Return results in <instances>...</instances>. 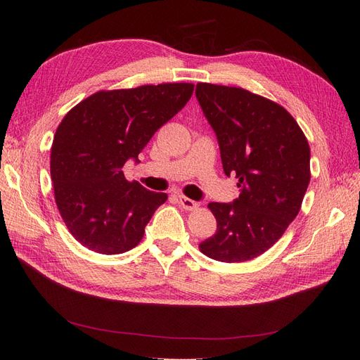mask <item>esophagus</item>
I'll return each mask as SVG.
<instances>
[{
  "label": "esophagus",
  "instance_id": "1",
  "mask_svg": "<svg viewBox=\"0 0 360 360\" xmlns=\"http://www.w3.org/2000/svg\"><path fill=\"white\" fill-rule=\"evenodd\" d=\"M179 202H180V205L183 207L184 210H195L198 207L197 201H193V200H191L188 197H183V195H180V197H179Z\"/></svg>",
  "mask_w": 360,
  "mask_h": 360
}]
</instances>
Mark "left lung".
<instances>
[{
    "instance_id": "obj_1",
    "label": "left lung",
    "mask_w": 360,
    "mask_h": 360,
    "mask_svg": "<svg viewBox=\"0 0 360 360\" xmlns=\"http://www.w3.org/2000/svg\"><path fill=\"white\" fill-rule=\"evenodd\" d=\"M197 99L217 136L224 172L238 179L234 202H210L216 234L200 250L242 263L274 246L297 216L311 180V150L296 120L240 86L200 82Z\"/></svg>"
}]
</instances>
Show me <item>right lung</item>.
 I'll return each instance as SVG.
<instances>
[{
	"instance_id": "right-lung-1",
	"label": "right lung",
	"mask_w": 360,
	"mask_h": 360,
	"mask_svg": "<svg viewBox=\"0 0 360 360\" xmlns=\"http://www.w3.org/2000/svg\"><path fill=\"white\" fill-rule=\"evenodd\" d=\"M192 93L188 82L102 90L64 115L53 135L51 179L63 221L82 246L115 255L143 240L168 195L126 180L123 167L138 160Z\"/></svg>"
}]
</instances>
